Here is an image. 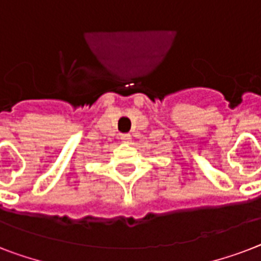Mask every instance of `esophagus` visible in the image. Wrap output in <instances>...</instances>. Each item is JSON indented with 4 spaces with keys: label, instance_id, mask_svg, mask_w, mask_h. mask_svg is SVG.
Listing matches in <instances>:
<instances>
[{
    "label": "esophagus",
    "instance_id": "1",
    "mask_svg": "<svg viewBox=\"0 0 261 261\" xmlns=\"http://www.w3.org/2000/svg\"><path fill=\"white\" fill-rule=\"evenodd\" d=\"M120 141L123 143H130L131 142V135L130 134H122L120 135Z\"/></svg>",
    "mask_w": 261,
    "mask_h": 261
}]
</instances>
